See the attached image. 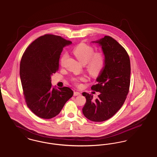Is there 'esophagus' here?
<instances>
[{"label":"esophagus","mask_w":157,"mask_h":157,"mask_svg":"<svg viewBox=\"0 0 157 157\" xmlns=\"http://www.w3.org/2000/svg\"><path fill=\"white\" fill-rule=\"evenodd\" d=\"M81 95V93L78 92V91H75L74 92V96H79Z\"/></svg>","instance_id":"esophagus-1"}]
</instances>
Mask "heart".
I'll list each match as a JSON object with an SVG mask.
<instances>
[{
    "label": "heart",
    "mask_w": 157,
    "mask_h": 157,
    "mask_svg": "<svg viewBox=\"0 0 157 157\" xmlns=\"http://www.w3.org/2000/svg\"><path fill=\"white\" fill-rule=\"evenodd\" d=\"M73 52L77 59L86 65V70L91 76L97 77L101 73L106 63L105 54L102 52L94 53V48L84 42L78 44ZM66 57V54L63 55L60 59L61 63L64 62ZM86 78L84 77L73 79V81L75 82H84Z\"/></svg>",
    "instance_id": "obj_1"
}]
</instances>
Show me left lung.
<instances>
[{"label":"left lung","instance_id":"8db88e82","mask_svg":"<svg viewBox=\"0 0 157 157\" xmlns=\"http://www.w3.org/2000/svg\"><path fill=\"white\" fill-rule=\"evenodd\" d=\"M105 54V66L96 78L97 84L91 89L100 92L98 98L82 93L86 103L82 113L93 122H103L112 117L121 108L129 93L131 63L129 57L124 47L113 38L105 36L96 41Z\"/></svg>","mask_w":157,"mask_h":157}]
</instances>
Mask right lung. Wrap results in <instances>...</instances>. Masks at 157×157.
<instances>
[{"instance_id": "obj_1", "label": "right lung", "mask_w": 157, "mask_h": 157, "mask_svg": "<svg viewBox=\"0 0 157 157\" xmlns=\"http://www.w3.org/2000/svg\"><path fill=\"white\" fill-rule=\"evenodd\" d=\"M72 42L60 36L46 34L33 42L22 57L20 78L26 103L35 115L43 119L58 115L73 95L67 87H52L51 75L59 68L63 48Z\"/></svg>"}]
</instances>
